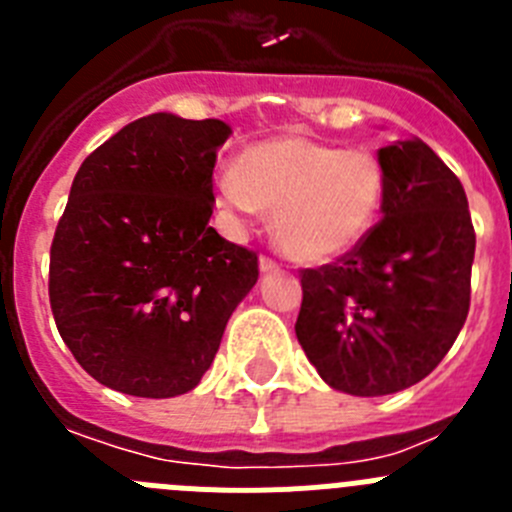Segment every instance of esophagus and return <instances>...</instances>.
Listing matches in <instances>:
<instances>
[{
  "label": "esophagus",
  "instance_id": "34e87169",
  "mask_svg": "<svg viewBox=\"0 0 512 512\" xmlns=\"http://www.w3.org/2000/svg\"><path fill=\"white\" fill-rule=\"evenodd\" d=\"M259 269L264 271V274H271V271H279V261H274L271 256H261L259 259Z\"/></svg>",
  "mask_w": 512,
  "mask_h": 512
}]
</instances>
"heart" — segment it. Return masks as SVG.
<instances>
[{"mask_svg": "<svg viewBox=\"0 0 512 512\" xmlns=\"http://www.w3.org/2000/svg\"><path fill=\"white\" fill-rule=\"evenodd\" d=\"M387 194L379 158L364 148L284 135L246 148L217 182L220 205L238 215L274 212V238L302 264H325L372 233Z\"/></svg>", "mask_w": 512, "mask_h": 512, "instance_id": "1", "label": "heart"}]
</instances>
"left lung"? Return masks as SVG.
<instances>
[{"mask_svg": "<svg viewBox=\"0 0 512 512\" xmlns=\"http://www.w3.org/2000/svg\"><path fill=\"white\" fill-rule=\"evenodd\" d=\"M382 220L333 264L302 269L295 333L333 390L379 397L441 364L467 320L474 228L464 187L420 138L379 148Z\"/></svg>", "mask_w": 512, "mask_h": 512, "instance_id": "1", "label": "left lung"}]
</instances>
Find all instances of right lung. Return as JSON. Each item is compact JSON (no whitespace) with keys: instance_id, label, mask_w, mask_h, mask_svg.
<instances>
[{"instance_id":"right-lung-1","label":"right lung","mask_w":512,"mask_h":512,"mask_svg":"<svg viewBox=\"0 0 512 512\" xmlns=\"http://www.w3.org/2000/svg\"><path fill=\"white\" fill-rule=\"evenodd\" d=\"M223 120L140 117L84 158L51 246L48 295L81 369L135 397L184 395L259 279L210 228Z\"/></svg>"}]
</instances>
